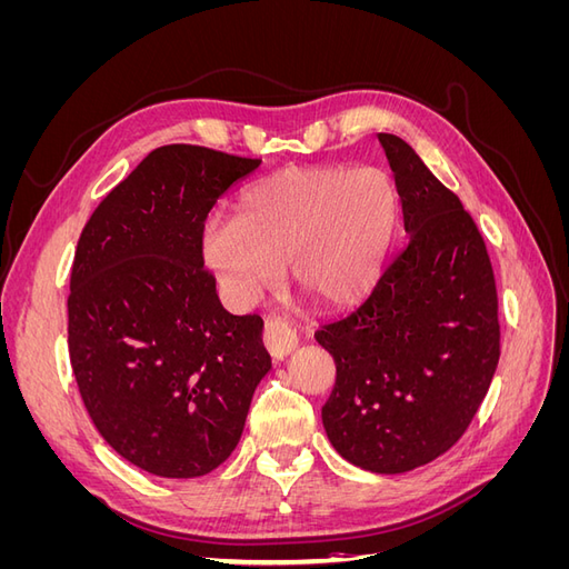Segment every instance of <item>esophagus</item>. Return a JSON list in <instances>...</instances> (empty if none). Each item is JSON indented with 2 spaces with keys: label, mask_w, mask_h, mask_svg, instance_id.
Wrapping results in <instances>:
<instances>
[{
  "label": "esophagus",
  "mask_w": 569,
  "mask_h": 569,
  "mask_svg": "<svg viewBox=\"0 0 569 569\" xmlns=\"http://www.w3.org/2000/svg\"><path fill=\"white\" fill-rule=\"evenodd\" d=\"M263 343L266 349L272 358H287L291 351L297 349V330L291 327L284 318H278V316H270L266 320V332H263Z\"/></svg>",
  "instance_id": "obj_1"
}]
</instances>
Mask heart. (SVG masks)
I'll list each match as a JSON object with an SVG mask.
<instances>
[{"instance_id":"obj_1","label":"heart","mask_w":569,"mask_h":569,"mask_svg":"<svg viewBox=\"0 0 569 569\" xmlns=\"http://www.w3.org/2000/svg\"><path fill=\"white\" fill-rule=\"evenodd\" d=\"M396 218L385 170L284 168L249 184L234 216L213 218L201 253L234 303H251L280 278V263L325 306L363 301L382 278Z\"/></svg>"}]
</instances>
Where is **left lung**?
<instances>
[{"label": "left lung", "mask_w": 569, "mask_h": 569, "mask_svg": "<svg viewBox=\"0 0 569 569\" xmlns=\"http://www.w3.org/2000/svg\"><path fill=\"white\" fill-rule=\"evenodd\" d=\"M410 234L368 301L316 339L337 363L322 425L377 475L432 462L465 435L501 356L489 253L472 216L401 137L380 132Z\"/></svg>", "instance_id": "obj_1"}]
</instances>
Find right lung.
Masks as SVG:
<instances>
[{
  "label": "right lung",
  "mask_w": 569,
  "mask_h": 569,
  "mask_svg": "<svg viewBox=\"0 0 569 569\" xmlns=\"http://www.w3.org/2000/svg\"><path fill=\"white\" fill-rule=\"evenodd\" d=\"M258 166L159 147L80 234L68 351L82 403L116 453L157 477H201L226 462L270 370L263 320L222 308L201 253L206 216Z\"/></svg>",
  "instance_id": "right-lung-1"
}]
</instances>
